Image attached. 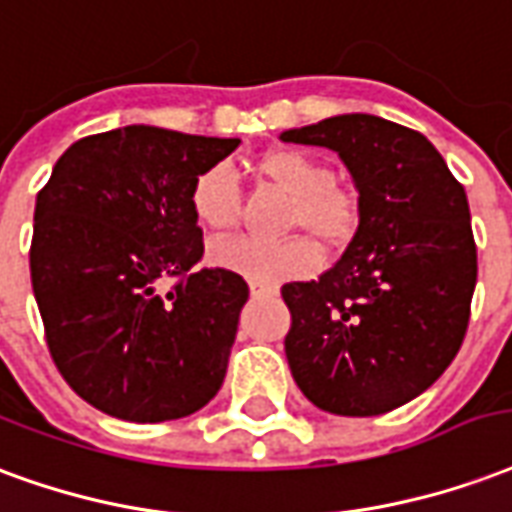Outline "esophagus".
Returning <instances> with one entry per match:
<instances>
[{
  "label": "esophagus",
  "instance_id": "1",
  "mask_svg": "<svg viewBox=\"0 0 512 512\" xmlns=\"http://www.w3.org/2000/svg\"><path fill=\"white\" fill-rule=\"evenodd\" d=\"M253 297H275L278 294V286H264V283H251Z\"/></svg>",
  "mask_w": 512,
  "mask_h": 512
}]
</instances>
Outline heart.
I'll use <instances>...</instances> for the list:
<instances>
[{"label":"heart","instance_id":"obj_1","mask_svg":"<svg viewBox=\"0 0 512 512\" xmlns=\"http://www.w3.org/2000/svg\"><path fill=\"white\" fill-rule=\"evenodd\" d=\"M261 177L289 193L286 229L311 231L324 245H346L360 226V204L349 188L333 182V171L302 149H272L256 163ZM190 212L204 231L223 234L234 229L240 215V185L229 163H215L193 179L188 196ZM210 261L251 283H281L302 278L319 267L322 253L308 237L289 240L215 242Z\"/></svg>","mask_w":512,"mask_h":512}]
</instances>
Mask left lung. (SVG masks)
Returning <instances> with one entry per match:
<instances>
[{
    "mask_svg": "<svg viewBox=\"0 0 512 512\" xmlns=\"http://www.w3.org/2000/svg\"><path fill=\"white\" fill-rule=\"evenodd\" d=\"M281 138L338 152L360 193V226L335 267L281 289L294 382L343 417L409 404L445 374L469 324L477 248L464 188L423 133L374 114Z\"/></svg>",
    "mask_w": 512,
    "mask_h": 512,
    "instance_id": "8db88e82",
    "label": "left lung"
}]
</instances>
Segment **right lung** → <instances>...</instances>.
I'll list each match as a JSON object with an SVG mask.
<instances>
[{"label": "right lung", "mask_w": 512, "mask_h": 512, "mask_svg": "<svg viewBox=\"0 0 512 512\" xmlns=\"http://www.w3.org/2000/svg\"><path fill=\"white\" fill-rule=\"evenodd\" d=\"M240 138L128 125L65 149L35 201L32 292L59 374L130 423L199 412L223 384L248 283L196 270L193 179ZM177 277L171 290L162 281Z\"/></svg>", "instance_id": "1"}]
</instances>
